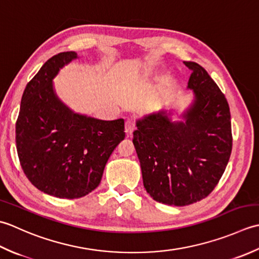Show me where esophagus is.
Returning a JSON list of instances; mask_svg holds the SVG:
<instances>
[{
  "instance_id": "obj_1",
  "label": "esophagus",
  "mask_w": 259,
  "mask_h": 259,
  "mask_svg": "<svg viewBox=\"0 0 259 259\" xmlns=\"http://www.w3.org/2000/svg\"><path fill=\"white\" fill-rule=\"evenodd\" d=\"M136 130V124L133 119H127L125 122V132L127 134H132Z\"/></svg>"
}]
</instances>
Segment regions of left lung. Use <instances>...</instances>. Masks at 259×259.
<instances>
[{
    "label": "left lung",
    "instance_id": "left-lung-1",
    "mask_svg": "<svg viewBox=\"0 0 259 259\" xmlns=\"http://www.w3.org/2000/svg\"><path fill=\"white\" fill-rule=\"evenodd\" d=\"M194 103L186 122L172 123L165 112L137 120L133 144L144 188L157 202L192 204L208 197L228 164L233 149L229 105L212 78L197 62L184 61Z\"/></svg>",
    "mask_w": 259,
    "mask_h": 259
}]
</instances>
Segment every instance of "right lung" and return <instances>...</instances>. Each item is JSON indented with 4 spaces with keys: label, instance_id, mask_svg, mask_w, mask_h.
Masks as SVG:
<instances>
[{
    "label": "right lung",
    "instance_id": "obj_1",
    "mask_svg": "<svg viewBox=\"0 0 259 259\" xmlns=\"http://www.w3.org/2000/svg\"><path fill=\"white\" fill-rule=\"evenodd\" d=\"M73 51L47 61L26 85L15 124L21 167L33 186L61 199L81 198L98 187L120 141L124 119L100 120L72 113L54 92L52 79Z\"/></svg>",
    "mask_w": 259,
    "mask_h": 259
}]
</instances>
